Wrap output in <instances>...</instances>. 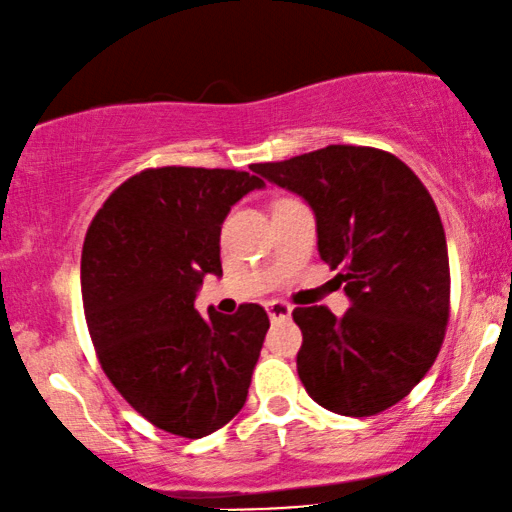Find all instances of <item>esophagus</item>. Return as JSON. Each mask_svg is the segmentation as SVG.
I'll use <instances>...</instances> for the list:
<instances>
[{
  "mask_svg": "<svg viewBox=\"0 0 512 512\" xmlns=\"http://www.w3.org/2000/svg\"><path fill=\"white\" fill-rule=\"evenodd\" d=\"M267 314L271 321H286V319H290V314H293V307H290L288 302L271 300V302H267Z\"/></svg>",
  "mask_w": 512,
  "mask_h": 512,
  "instance_id": "obj_1",
  "label": "esophagus"
}]
</instances>
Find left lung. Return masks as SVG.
I'll return each mask as SVG.
<instances>
[{
	"instance_id": "8db88e82",
	"label": "left lung",
	"mask_w": 512,
	"mask_h": 512,
	"mask_svg": "<svg viewBox=\"0 0 512 512\" xmlns=\"http://www.w3.org/2000/svg\"><path fill=\"white\" fill-rule=\"evenodd\" d=\"M252 172L312 205L319 255L352 300L342 319L297 307V375L323 409L375 416L416 387L451 312L444 226L430 191L397 155L335 144Z\"/></svg>"
}]
</instances>
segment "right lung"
I'll return each instance as SVG.
<instances>
[{"label":"right lung","mask_w":512,"mask_h":512,"mask_svg":"<svg viewBox=\"0 0 512 512\" xmlns=\"http://www.w3.org/2000/svg\"><path fill=\"white\" fill-rule=\"evenodd\" d=\"M264 181L250 172L148 167L108 196L84 236L82 304L96 357L134 411L198 439L243 409L269 316L193 307L205 274L222 276L219 231Z\"/></svg>","instance_id":"right-lung-1"}]
</instances>
